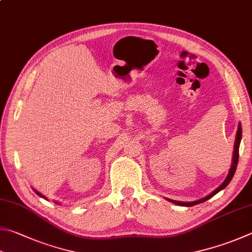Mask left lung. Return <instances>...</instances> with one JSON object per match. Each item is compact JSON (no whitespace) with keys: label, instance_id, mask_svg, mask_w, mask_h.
Masks as SVG:
<instances>
[{"label":"left lung","instance_id":"8db88e82","mask_svg":"<svg viewBox=\"0 0 252 252\" xmlns=\"http://www.w3.org/2000/svg\"><path fill=\"white\" fill-rule=\"evenodd\" d=\"M241 136H243V129H241V124L239 123L238 125V129H237L236 132V139H235V145H234V153H232V162H231V167L229 169V172L227 174L226 179L224 180V182H222L220 187H218L216 189H214L212 193L208 194L207 196L200 198V200L197 201H193V202H180V201H173V200H170V198H167V200L171 203L175 204V205H180V206H193V205H196V204H200L205 202L207 200H210L211 197H213L217 194L218 192H220L221 189H224L227 185L229 184V182L231 181L232 177H234V174L236 172V169H237V164H238V159H239V146H240V140H241Z\"/></svg>","mask_w":252,"mask_h":252}]
</instances>
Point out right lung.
Returning a JSON list of instances; mask_svg holds the SVG:
<instances>
[{
    "label": "right lung",
    "mask_w": 252,
    "mask_h": 252,
    "mask_svg": "<svg viewBox=\"0 0 252 252\" xmlns=\"http://www.w3.org/2000/svg\"><path fill=\"white\" fill-rule=\"evenodd\" d=\"M34 189V191L36 192V194H37V195H39L40 197H42V198H45V200H47V198H46V196H44V195H42V194H41V193H39V192H38V191H37V189ZM56 203H57V204H58V202H56Z\"/></svg>",
    "instance_id": "1"
}]
</instances>
